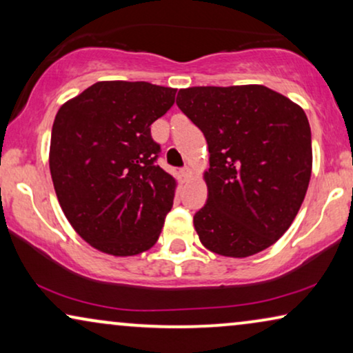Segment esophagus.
Masks as SVG:
<instances>
[{
    "label": "esophagus",
    "mask_w": 353,
    "mask_h": 353,
    "mask_svg": "<svg viewBox=\"0 0 353 353\" xmlns=\"http://www.w3.org/2000/svg\"><path fill=\"white\" fill-rule=\"evenodd\" d=\"M181 175H183V178H185V180H190V178L192 176V168L191 167L181 168Z\"/></svg>",
    "instance_id": "1"
}]
</instances>
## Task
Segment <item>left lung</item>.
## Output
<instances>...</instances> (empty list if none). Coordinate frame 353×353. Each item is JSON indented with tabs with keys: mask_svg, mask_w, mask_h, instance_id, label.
Returning a JSON list of instances; mask_svg holds the SVG:
<instances>
[{
	"mask_svg": "<svg viewBox=\"0 0 353 353\" xmlns=\"http://www.w3.org/2000/svg\"><path fill=\"white\" fill-rule=\"evenodd\" d=\"M176 105L209 144L207 204L194 215L201 243L244 259L286 233L312 176V132L301 105L263 85L192 86Z\"/></svg>",
	"mask_w": 353,
	"mask_h": 353,
	"instance_id": "obj_1",
	"label": "left lung"
}]
</instances>
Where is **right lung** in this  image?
I'll list each match as a JSON object with an SVG mask.
<instances>
[{
	"instance_id": "1",
	"label": "right lung",
	"mask_w": 353,
	"mask_h": 353,
	"mask_svg": "<svg viewBox=\"0 0 353 353\" xmlns=\"http://www.w3.org/2000/svg\"><path fill=\"white\" fill-rule=\"evenodd\" d=\"M175 88L98 81L57 110L50 170L61 209L81 239L114 257L151 249L173 205L176 180L156 163L151 125Z\"/></svg>"
}]
</instances>
